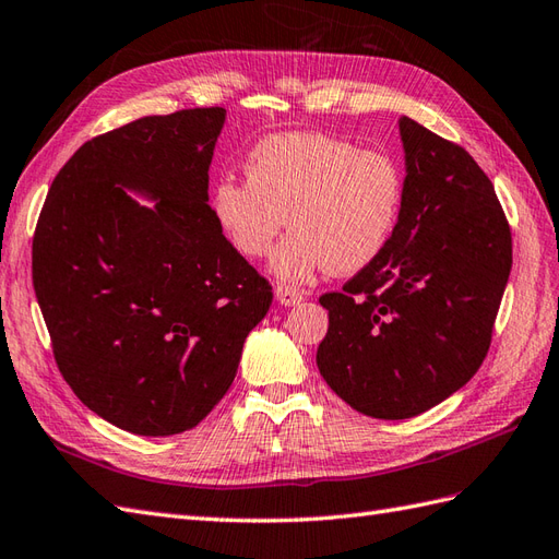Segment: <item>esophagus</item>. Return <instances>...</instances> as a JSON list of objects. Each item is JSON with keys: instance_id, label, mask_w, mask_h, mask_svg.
Returning a JSON list of instances; mask_svg holds the SVG:
<instances>
[{"instance_id": "esophagus-1", "label": "esophagus", "mask_w": 559, "mask_h": 559, "mask_svg": "<svg viewBox=\"0 0 559 559\" xmlns=\"http://www.w3.org/2000/svg\"><path fill=\"white\" fill-rule=\"evenodd\" d=\"M276 300L281 305H285V307H293V305H300L305 300V293L290 288V285H278V288H276Z\"/></svg>"}]
</instances>
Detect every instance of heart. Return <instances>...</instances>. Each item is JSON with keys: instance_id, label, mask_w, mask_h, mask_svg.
Returning a JSON list of instances; mask_svg holds the SVG:
<instances>
[{"instance_id": "obj_1", "label": "heart", "mask_w": 559, "mask_h": 559, "mask_svg": "<svg viewBox=\"0 0 559 559\" xmlns=\"http://www.w3.org/2000/svg\"><path fill=\"white\" fill-rule=\"evenodd\" d=\"M245 183H216V224L236 252L259 259L288 221L293 230L271 262L288 283L309 281L321 269H367L391 242L405 202V174L393 154L326 133L262 140L245 162Z\"/></svg>"}]
</instances>
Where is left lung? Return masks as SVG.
<instances>
[{"instance_id": "left-lung-1", "label": "left lung", "mask_w": 559, "mask_h": 559, "mask_svg": "<svg viewBox=\"0 0 559 559\" xmlns=\"http://www.w3.org/2000/svg\"><path fill=\"white\" fill-rule=\"evenodd\" d=\"M405 202L391 242L319 302L323 379L373 419H409L472 379L488 355L512 269V230L490 178L457 142L402 116Z\"/></svg>"}]
</instances>
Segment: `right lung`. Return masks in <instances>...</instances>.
<instances>
[{"label":"right lung","mask_w":559,"mask_h":559,"mask_svg":"<svg viewBox=\"0 0 559 559\" xmlns=\"http://www.w3.org/2000/svg\"><path fill=\"white\" fill-rule=\"evenodd\" d=\"M224 119L180 109L87 140L37 216L33 288L57 367L83 405L138 436L198 426L274 300L206 204Z\"/></svg>","instance_id":"right-lung-1"}]
</instances>
